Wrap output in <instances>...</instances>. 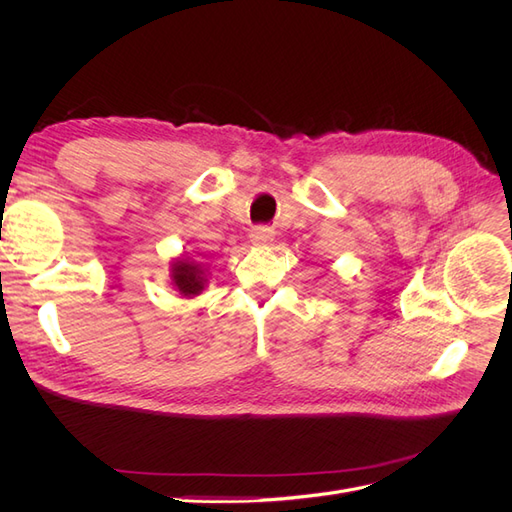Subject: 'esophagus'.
I'll list each match as a JSON object with an SVG mask.
<instances>
[{
	"label": "esophagus",
	"instance_id": "1",
	"mask_svg": "<svg viewBox=\"0 0 512 512\" xmlns=\"http://www.w3.org/2000/svg\"><path fill=\"white\" fill-rule=\"evenodd\" d=\"M273 237H275V230L269 228V226H256L252 232H250V239L256 247H267L273 243Z\"/></svg>",
	"mask_w": 512,
	"mask_h": 512
}]
</instances>
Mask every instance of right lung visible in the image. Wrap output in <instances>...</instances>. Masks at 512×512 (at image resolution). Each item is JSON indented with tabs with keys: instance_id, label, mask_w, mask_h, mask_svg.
Returning a JSON list of instances; mask_svg holds the SVG:
<instances>
[{
	"instance_id": "right-lung-1",
	"label": "right lung",
	"mask_w": 512,
	"mask_h": 512,
	"mask_svg": "<svg viewBox=\"0 0 512 512\" xmlns=\"http://www.w3.org/2000/svg\"><path fill=\"white\" fill-rule=\"evenodd\" d=\"M170 284L181 297H198L207 284V269L203 262H196L188 256H177L170 265Z\"/></svg>"
}]
</instances>
